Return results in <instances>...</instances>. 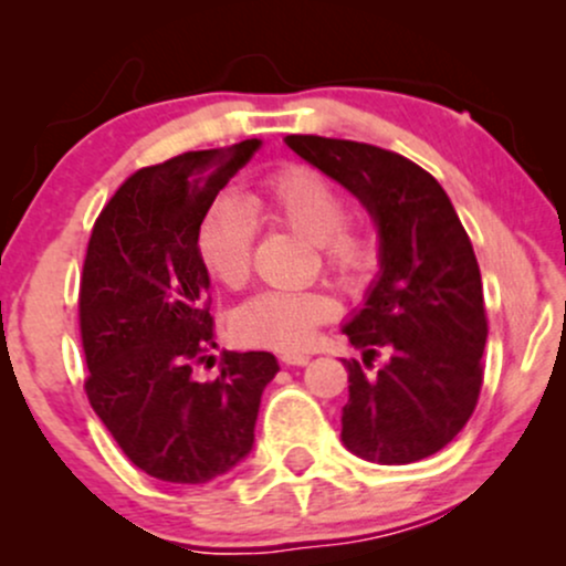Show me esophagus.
<instances>
[{"instance_id": "obj_1", "label": "esophagus", "mask_w": 566, "mask_h": 566, "mask_svg": "<svg viewBox=\"0 0 566 566\" xmlns=\"http://www.w3.org/2000/svg\"><path fill=\"white\" fill-rule=\"evenodd\" d=\"M279 359H282L284 365H295V367H303V365H308V359H311V356H308V354H301V350H284V354L279 356Z\"/></svg>"}]
</instances>
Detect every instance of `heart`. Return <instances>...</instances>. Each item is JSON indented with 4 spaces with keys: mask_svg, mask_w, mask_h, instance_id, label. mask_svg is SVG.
<instances>
[{
    "mask_svg": "<svg viewBox=\"0 0 566 566\" xmlns=\"http://www.w3.org/2000/svg\"><path fill=\"white\" fill-rule=\"evenodd\" d=\"M258 220L292 229L314 242L319 261L340 282H356L375 263L367 229L343 216V197L327 175L308 165H287L263 180L244 205L218 199L197 229V255L218 284L239 290L252 271ZM327 290H265L237 311V335L282 350L305 348L316 329L335 316Z\"/></svg>",
    "mask_w": 566,
    "mask_h": 566,
    "instance_id": "obj_1",
    "label": "heart"
}]
</instances>
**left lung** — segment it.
<instances>
[{
  "instance_id": "1",
  "label": "left lung",
  "mask_w": 566,
  "mask_h": 566,
  "mask_svg": "<svg viewBox=\"0 0 566 566\" xmlns=\"http://www.w3.org/2000/svg\"><path fill=\"white\" fill-rule=\"evenodd\" d=\"M287 146L343 184L380 229L382 274L343 333L365 348L348 369L343 444L405 465L439 452L476 409L486 311L469 233L431 172L369 143L287 135ZM387 354L378 374L371 361Z\"/></svg>"
}]
</instances>
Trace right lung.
<instances>
[{"label":"right lung","mask_w":566,"mask_h":566,"mask_svg":"<svg viewBox=\"0 0 566 566\" xmlns=\"http://www.w3.org/2000/svg\"><path fill=\"white\" fill-rule=\"evenodd\" d=\"M258 138L140 167L97 216L80 279L84 394L129 463L172 484H207L255 441L269 350H226L216 380L193 367L216 348L199 220L255 157Z\"/></svg>","instance_id":"1"}]
</instances>
